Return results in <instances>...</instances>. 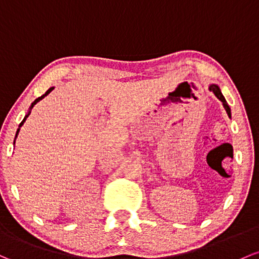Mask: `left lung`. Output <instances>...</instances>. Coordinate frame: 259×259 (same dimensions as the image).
<instances>
[{
  "mask_svg": "<svg viewBox=\"0 0 259 259\" xmlns=\"http://www.w3.org/2000/svg\"><path fill=\"white\" fill-rule=\"evenodd\" d=\"M208 89H209V91H211V92H213V94L216 95V97L219 98L220 100H221V102H222V104H223V107H225L226 111H227L228 116H231V109H230V107H228L227 102H226L225 97H223V95H222L221 91H220L219 85H216V84H211V85H209V88H208Z\"/></svg>",
  "mask_w": 259,
  "mask_h": 259,
  "instance_id": "left-lung-1",
  "label": "left lung"
}]
</instances>
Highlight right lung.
I'll use <instances>...</instances> for the list:
<instances>
[{
  "label": "right lung",
  "instance_id": "1",
  "mask_svg": "<svg viewBox=\"0 0 259 259\" xmlns=\"http://www.w3.org/2000/svg\"><path fill=\"white\" fill-rule=\"evenodd\" d=\"M53 89H54V88H50V89H48V91H47V92H46V93H45V94H43V95H42V97L37 98V99H36V100H34V102H33V103H32L31 108H29V111H28V114H27V115H26V116H24V119H23V120H22V122H21V124H20V127L22 126V125H23V122H24V121H26V119H27V118H28L29 113H31V109H32V108H33V107H34V105H36V104H37V103H38V102H39V100H40V99H43V98H45V97H46V95H48V94H50V93H51V92H52V91H53ZM20 127H18V129H17V133H16V138H17L18 133H20Z\"/></svg>",
  "mask_w": 259,
  "mask_h": 259
}]
</instances>
